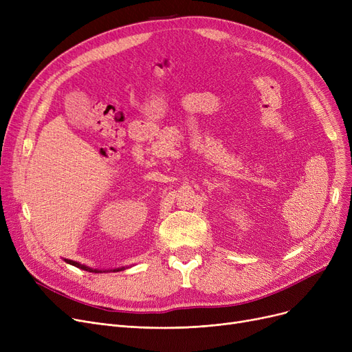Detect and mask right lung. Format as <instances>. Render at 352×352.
<instances>
[{
    "label": "right lung",
    "instance_id": "right-lung-1",
    "mask_svg": "<svg viewBox=\"0 0 352 352\" xmlns=\"http://www.w3.org/2000/svg\"><path fill=\"white\" fill-rule=\"evenodd\" d=\"M67 264H69V265H74V267H77V268H81V270H84V271H89V272H118V271H124V270H126V268H129V267H120V268H114V270H98V268H92V267H88V265H84V264H80V263H77V261H72V260H64Z\"/></svg>",
    "mask_w": 352,
    "mask_h": 352
}]
</instances>
